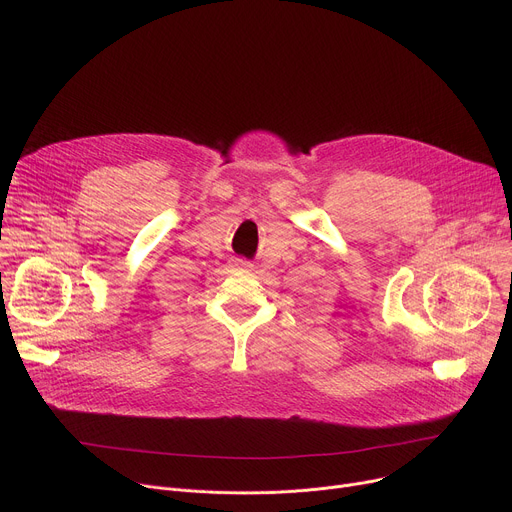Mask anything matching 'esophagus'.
<instances>
[{
  "instance_id": "obj_1",
  "label": "esophagus",
  "mask_w": 512,
  "mask_h": 512,
  "mask_svg": "<svg viewBox=\"0 0 512 512\" xmlns=\"http://www.w3.org/2000/svg\"><path fill=\"white\" fill-rule=\"evenodd\" d=\"M235 265H237L239 269H249V267H251V263H249V261H245V259H237V261H235Z\"/></svg>"
}]
</instances>
